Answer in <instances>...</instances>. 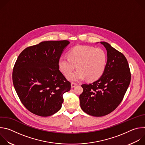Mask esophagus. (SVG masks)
Wrapping results in <instances>:
<instances>
[{"label":"esophagus","mask_w":145,"mask_h":145,"mask_svg":"<svg viewBox=\"0 0 145 145\" xmlns=\"http://www.w3.org/2000/svg\"><path fill=\"white\" fill-rule=\"evenodd\" d=\"M77 86V84L76 83H75V82H72L71 83V87L72 88H74L75 86Z\"/></svg>","instance_id":"esophagus-1"}]
</instances>
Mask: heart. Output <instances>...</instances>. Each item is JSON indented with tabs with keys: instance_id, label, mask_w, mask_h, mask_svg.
Listing matches in <instances>:
<instances>
[{
	"instance_id": "obj_1",
	"label": "heart",
	"mask_w": 145,
	"mask_h": 145,
	"mask_svg": "<svg viewBox=\"0 0 145 145\" xmlns=\"http://www.w3.org/2000/svg\"><path fill=\"white\" fill-rule=\"evenodd\" d=\"M68 56V57H61L58 65L65 76H67L77 66L78 70L68 75L70 80L77 81L87 78L88 81H95L105 71L107 54L102 49L90 46H76L69 51Z\"/></svg>"
}]
</instances>
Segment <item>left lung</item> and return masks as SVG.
<instances>
[{"label":"left lung","instance_id":"obj_1","mask_svg":"<svg viewBox=\"0 0 145 145\" xmlns=\"http://www.w3.org/2000/svg\"><path fill=\"white\" fill-rule=\"evenodd\" d=\"M107 52L105 71L96 81L82 84L80 95L81 109L93 116H103L115 110L125 96L131 81L127 60L121 53L106 42H100Z\"/></svg>","mask_w":145,"mask_h":145}]
</instances>
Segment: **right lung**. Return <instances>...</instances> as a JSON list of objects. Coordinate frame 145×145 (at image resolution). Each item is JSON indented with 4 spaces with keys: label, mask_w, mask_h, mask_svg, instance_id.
<instances>
[{
    "label": "right lung",
    "mask_w": 145,
    "mask_h": 145,
    "mask_svg": "<svg viewBox=\"0 0 145 145\" xmlns=\"http://www.w3.org/2000/svg\"><path fill=\"white\" fill-rule=\"evenodd\" d=\"M68 40L44 41L29 46L19 55L12 72V81L20 100L31 112L49 116L58 112L63 94L71 82L59 70L58 61Z\"/></svg>",
    "instance_id": "add662e5"
}]
</instances>
